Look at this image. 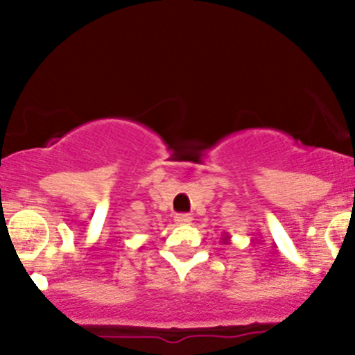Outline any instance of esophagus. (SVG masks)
I'll list each match as a JSON object with an SVG mask.
<instances>
[{
  "label": "esophagus",
  "instance_id": "34e87169",
  "mask_svg": "<svg viewBox=\"0 0 355 355\" xmlns=\"http://www.w3.org/2000/svg\"><path fill=\"white\" fill-rule=\"evenodd\" d=\"M191 221H192L191 214L182 213V214H177V216H175V223H177V225H189Z\"/></svg>",
  "mask_w": 355,
  "mask_h": 355
}]
</instances>
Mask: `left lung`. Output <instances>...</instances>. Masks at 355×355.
I'll use <instances>...</instances> for the list:
<instances>
[{
  "label": "left lung",
  "instance_id": "8db88e82",
  "mask_svg": "<svg viewBox=\"0 0 355 355\" xmlns=\"http://www.w3.org/2000/svg\"><path fill=\"white\" fill-rule=\"evenodd\" d=\"M221 241H223V244H230V235H228L227 232H225V235H223V237H221Z\"/></svg>",
  "mask_w": 355,
  "mask_h": 355
}]
</instances>
